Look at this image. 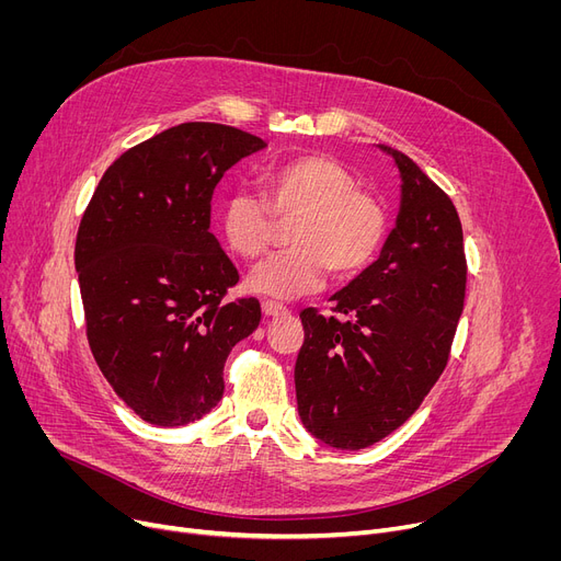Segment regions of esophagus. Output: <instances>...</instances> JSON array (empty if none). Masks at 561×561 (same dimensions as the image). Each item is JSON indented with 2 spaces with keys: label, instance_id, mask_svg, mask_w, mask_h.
<instances>
[{
  "label": "esophagus",
  "instance_id": "34e87169",
  "mask_svg": "<svg viewBox=\"0 0 561 561\" xmlns=\"http://www.w3.org/2000/svg\"><path fill=\"white\" fill-rule=\"evenodd\" d=\"M261 309H263V313L268 316V318H284V316H288V309L284 305H279V302H273V300H265L261 305Z\"/></svg>",
  "mask_w": 561,
  "mask_h": 561
}]
</instances>
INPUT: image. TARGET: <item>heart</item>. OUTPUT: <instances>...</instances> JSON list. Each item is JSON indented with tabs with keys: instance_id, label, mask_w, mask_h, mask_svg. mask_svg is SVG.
I'll return each mask as SVG.
<instances>
[{
	"instance_id": "obj_1",
	"label": "heart",
	"mask_w": 561,
	"mask_h": 561,
	"mask_svg": "<svg viewBox=\"0 0 561 561\" xmlns=\"http://www.w3.org/2000/svg\"><path fill=\"white\" fill-rule=\"evenodd\" d=\"M259 197L239 193L222 202L220 227L233 254L259 259L271 248L277 222L288 225V250L252 271L250 288L290 300L313 293L325 273L355 277L387 241L389 218L381 202L357 188L339 161L309 154L265 168L256 176Z\"/></svg>"
}]
</instances>
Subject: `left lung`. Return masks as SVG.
Here are the masks:
<instances>
[{
  "label": "left lung",
  "instance_id": "obj_1",
  "mask_svg": "<svg viewBox=\"0 0 561 561\" xmlns=\"http://www.w3.org/2000/svg\"><path fill=\"white\" fill-rule=\"evenodd\" d=\"M381 150L402 176L398 225L379 259L334 293V316L313 307L300 313L298 411L316 438L339 450L377 444L423 404L448 366L466 296L453 199L407 154Z\"/></svg>",
  "mask_w": 561,
  "mask_h": 561
}]
</instances>
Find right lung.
I'll return each mask as SVG.
<instances>
[{"instance_id":"add662e5","label":"right lung","mask_w":561,"mask_h":561,"mask_svg":"<svg viewBox=\"0 0 561 561\" xmlns=\"http://www.w3.org/2000/svg\"><path fill=\"white\" fill-rule=\"evenodd\" d=\"M263 147L236 127L176 125L117 157L85 206L75 268L88 345L147 423L209 414L231 347L259 325V300H227L239 271L209 227L222 174Z\"/></svg>"}]
</instances>
